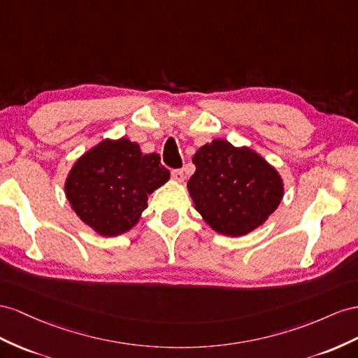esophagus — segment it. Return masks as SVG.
Returning <instances> with one entry per match:
<instances>
[{"instance_id":"obj_1","label":"esophagus","mask_w":358,"mask_h":358,"mask_svg":"<svg viewBox=\"0 0 358 358\" xmlns=\"http://www.w3.org/2000/svg\"><path fill=\"white\" fill-rule=\"evenodd\" d=\"M171 176L176 181H182V180H185V171H182V169H172Z\"/></svg>"}]
</instances>
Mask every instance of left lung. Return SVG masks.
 Masks as SVG:
<instances>
[{"label": "left lung", "mask_w": 358, "mask_h": 358, "mask_svg": "<svg viewBox=\"0 0 358 358\" xmlns=\"http://www.w3.org/2000/svg\"><path fill=\"white\" fill-rule=\"evenodd\" d=\"M193 163L196 171L187 182L190 196L214 231L244 236L279 207L282 178L250 148L214 139L196 151Z\"/></svg>", "instance_id": "obj_1"}]
</instances>
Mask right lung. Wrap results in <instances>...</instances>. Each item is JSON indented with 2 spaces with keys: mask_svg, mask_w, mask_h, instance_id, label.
Masks as SVG:
<instances>
[{
  "mask_svg": "<svg viewBox=\"0 0 358 358\" xmlns=\"http://www.w3.org/2000/svg\"><path fill=\"white\" fill-rule=\"evenodd\" d=\"M168 180L157 152L142 155L126 138L106 139L75 163L66 195L80 220L100 236L114 237L134 227L150 193Z\"/></svg>",
  "mask_w": 358,
  "mask_h": 358,
  "instance_id": "add662e5",
  "label": "right lung"
}]
</instances>
